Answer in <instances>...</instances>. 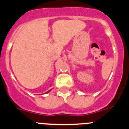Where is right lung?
<instances>
[{
	"instance_id": "add662e5",
	"label": "right lung",
	"mask_w": 129,
	"mask_h": 129,
	"mask_svg": "<svg viewBox=\"0 0 129 129\" xmlns=\"http://www.w3.org/2000/svg\"><path fill=\"white\" fill-rule=\"evenodd\" d=\"M49 92H50V91H48V92H46V93H48Z\"/></svg>"
}]
</instances>
